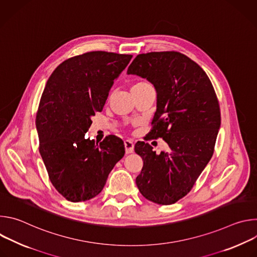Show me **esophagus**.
<instances>
[{
	"mask_svg": "<svg viewBox=\"0 0 257 257\" xmlns=\"http://www.w3.org/2000/svg\"><path fill=\"white\" fill-rule=\"evenodd\" d=\"M124 145H125V152L126 154H132L134 151V144L131 140H125L124 141Z\"/></svg>",
	"mask_w": 257,
	"mask_h": 257,
	"instance_id": "esophagus-1",
	"label": "esophagus"
}]
</instances>
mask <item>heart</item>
<instances>
[{
    "mask_svg": "<svg viewBox=\"0 0 257 257\" xmlns=\"http://www.w3.org/2000/svg\"><path fill=\"white\" fill-rule=\"evenodd\" d=\"M146 86H151V84L146 81H139L136 84H134L132 88H142V87H146Z\"/></svg>",
    "mask_w": 257,
    "mask_h": 257,
    "instance_id": "1",
    "label": "heart"
}]
</instances>
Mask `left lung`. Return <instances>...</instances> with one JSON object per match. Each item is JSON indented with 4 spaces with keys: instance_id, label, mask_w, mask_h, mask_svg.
<instances>
[{
    "instance_id": "8db88e82",
    "label": "left lung",
    "mask_w": 257,
    "mask_h": 257,
    "mask_svg": "<svg viewBox=\"0 0 257 257\" xmlns=\"http://www.w3.org/2000/svg\"><path fill=\"white\" fill-rule=\"evenodd\" d=\"M127 73L154 84L158 103L148 140L163 138L170 148L157 155L149 143L135 144L143 161L136 185L146 199L173 204L191 191L213 155L221 126L215 91L203 69L179 52L140 54Z\"/></svg>"
}]
</instances>
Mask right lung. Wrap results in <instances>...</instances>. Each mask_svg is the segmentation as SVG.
<instances>
[{
    "label": "right lung",
    "instance_id": "obj_1",
    "mask_svg": "<svg viewBox=\"0 0 257 257\" xmlns=\"http://www.w3.org/2000/svg\"><path fill=\"white\" fill-rule=\"evenodd\" d=\"M131 59L132 55L88 52L61 63L47 82L35 120L40 154L53 186L71 202L99 194L124 157V143L117 136L95 144L84 135Z\"/></svg>",
    "mask_w": 257,
    "mask_h": 257
}]
</instances>
